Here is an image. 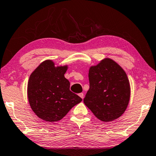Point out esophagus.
<instances>
[{"mask_svg":"<svg viewBox=\"0 0 156 156\" xmlns=\"http://www.w3.org/2000/svg\"><path fill=\"white\" fill-rule=\"evenodd\" d=\"M79 95H80V97H81V98H83V93H79Z\"/></svg>","mask_w":156,"mask_h":156,"instance_id":"34e87169","label":"esophagus"}]
</instances>
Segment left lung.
I'll return each mask as SVG.
<instances>
[{
    "instance_id": "1",
    "label": "left lung",
    "mask_w": 156,
    "mask_h": 156,
    "mask_svg": "<svg viewBox=\"0 0 156 156\" xmlns=\"http://www.w3.org/2000/svg\"><path fill=\"white\" fill-rule=\"evenodd\" d=\"M89 90L83 102L98 119L105 122L121 116L130 100V83L126 74L112 59L102 60L90 67Z\"/></svg>"
}]
</instances>
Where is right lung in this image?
I'll list each match as a JSON object with an SVG mask.
<instances>
[{
  "label": "right lung",
  "instance_id": "1",
  "mask_svg": "<svg viewBox=\"0 0 156 156\" xmlns=\"http://www.w3.org/2000/svg\"><path fill=\"white\" fill-rule=\"evenodd\" d=\"M67 66L55 67L50 60L40 65L28 83V98L31 109L45 121H57L82 99L70 90L65 77Z\"/></svg>",
  "mask_w": 156,
  "mask_h": 156
}]
</instances>
